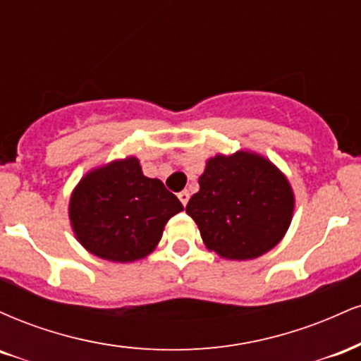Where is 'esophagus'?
I'll return each mask as SVG.
<instances>
[{"label": "esophagus", "mask_w": 361, "mask_h": 361, "mask_svg": "<svg viewBox=\"0 0 361 361\" xmlns=\"http://www.w3.org/2000/svg\"><path fill=\"white\" fill-rule=\"evenodd\" d=\"M178 198H180L181 204L186 207V204H188V200H190V193L188 192H180V193H178Z\"/></svg>", "instance_id": "esophagus-1"}]
</instances>
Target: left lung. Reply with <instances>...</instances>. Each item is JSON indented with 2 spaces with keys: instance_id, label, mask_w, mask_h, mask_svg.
Here are the masks:
<instances>
[{
  "instance_id": "8db88e82",
  "label": "left lung",
  "mask_w": 361,
  "mask_h": 361,
  "mask_svg": "<svg viewBox=\"0 0 361 361\" xmlns=\"http://www.w3.org/2000/svg\"><path fill=\"white\" fill-rule=\"evenodd\" d=\"M186 214L197 222L205 246L227 259H252L287 233L293 193L270 161L251 152L215 156L198 180Z\"/></svg>"
}]
</instances>
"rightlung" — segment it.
<instances>
[{"label": "right lung", "instance_id": "1", "mask_svg": "<svg viewBox=\"0 0 361 361\" xmlns=\"http://www.w3.org/2000/svg\"><path fill=\"white\" fill-rule=\"evenodd\" d=\"M183 205L163 181L142 175L139 161H114L86 175L73 192L69 217L78 241L117 263L144 258Z\"/></svg>", "mask_w": 361, "mask_h": 361}]
</instances>
